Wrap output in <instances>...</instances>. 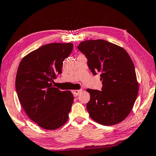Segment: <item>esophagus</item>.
<instances>
[{
    "label": "esophagus",
    "mask_w": 156,
    "mask_h": 156,
    "mask_svg": "<svg viewBox=\"0 0 156 156\" xmlns=\"http://www.w3.org/2000/svg\"><path fill=\"white\" fill-rule=\"evenodd\" d=\"M82 91V89H80V90H74V91H73V94L74 95V96H77L78 95L80 94Z\"/></svg>",
    "instance_id": "esophagus-1"
}]
</instances>
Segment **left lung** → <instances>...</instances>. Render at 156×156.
<instances>
[{
    "label": "left lung",
    "instance_id": "8db88e82",
    "mask_svg": "<svg viewBox=\"0 0 156 156\" xmlns=\"http://www.w3.org/2000/svg\"><path fill=\"white\" fill-rule=\"evenodd\" d=\"M77 48L87 58L92 74L101 73V91L88 89L89 116L101 125H114L130 113L139 91L134 63L122 47L103 39L81 42Z\"/></svg>",
    "mask_w": 156,
    "mask_h": 156
}]
</instances>
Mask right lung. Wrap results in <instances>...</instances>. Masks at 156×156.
Here are the masks:
<instances>
[{
  "label": "right lung",
  "instance_id": "right-lung-1",
  "mask_svg": "<svg viewBox=\"0 0 156 156\" xmlns=\"http://www.w3.org/2000/svg\"><path fill=\"white\" fill-rule=\"evenodd\" d=\"M73 49L71 43L44 45L24 56L18 67L15 87L20 102L29 118L45 129L59 128L69 118L73 95L53 83Z\"/></svg>",
  "mask_w": 156,
  "mask_h": 156
}]
</instances>
